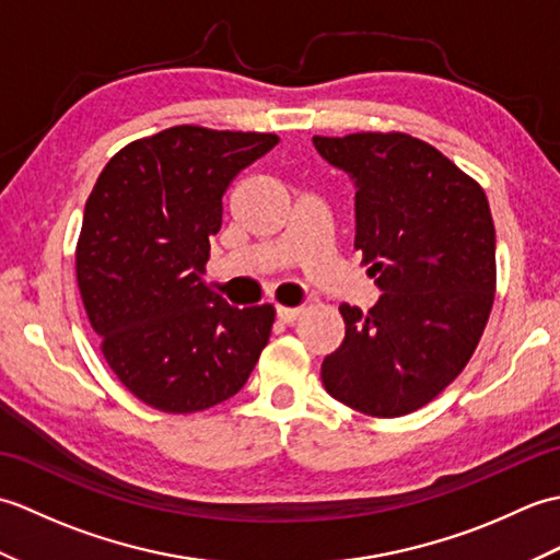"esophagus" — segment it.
Returning a JSON list of instances; mask_svg holds the SVG:
<instances>
[{"label": "esophagus", "instance_id": "34e87169", "mask_svg": "<svg viewBox=\"0 0 560 560\" xmlns=\"http://www.w3.org/2000/svg\"><path fill=\"white\" fill-rule=\"evenodd\" d=\"M301 315V307H287V305H277V317H279V323H283V325H291L295 317Z\"/></svg>", "mask_w": 560, "mask_h": 560}]
</instances>
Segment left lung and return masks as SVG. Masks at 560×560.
Masks as SVG:
<instances>
[{
    "label": "left lung",
    "instance_id": "left-lung-1",
    "mask_svg": "<svg viewBox=\"0 0 560 560\" xmlns=\"http://www.w3.org/2000/svg\"><path fill=\"white\" fill-rule=\"evenodd\" d=\"M355 180V249L383 289L368 313L347 303L325 389L375 419L421 409L477 351L495 299V229L483 187L404 132L313 137Z\"/></svg>",
    "mask_w": 560,
    "mask_h": 560
}]
</instances>
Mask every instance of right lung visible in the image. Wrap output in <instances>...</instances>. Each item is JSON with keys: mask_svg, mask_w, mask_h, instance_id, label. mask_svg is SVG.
<instances>
[{"mask_svg": "<svg viewBox=\"0 0 560 560\" xmlns=\"http://www.w3.org/2000/svg\"><path fill=\"white\" fill-rule=\"evenodd\" d=\"M277 135L177 125L122 147L86 199L77 281L103 359L149 407L231 399L267 347L273 305L237 307L205 281L233 177Z\"/></svg>", "mask_w": 560, "mask_h": 560, "instance_id": "obj_1", "label": "right lung"}]
</instances>
